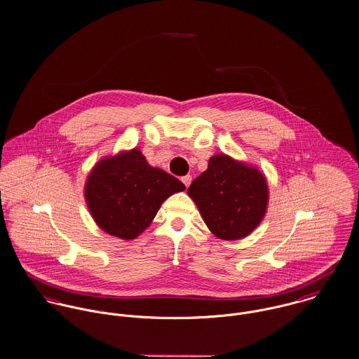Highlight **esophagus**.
Returning a JSON list of instances; mask_svg holds the SVG:
<instances>
[{"label":"esophagus","instance_id":"34e87169","mask_svg":"<svg viewBox=\"0 0 359 359\" xmlns=\"http://www.w3.org/2000/svg\"><path fill=\"white\" fill-rule=\"evenodd\" d=\"M191 180H193V179H191V176H190V175H187V176H183V177H182V182L184 183V186H186V187H189V186H190Z\"/></svg>","mask_w":359,"mask_h":359}]
</instances>
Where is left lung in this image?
<instances>
[{"instance_id":"8db88e82","label":"left lung","mask_w":359,"mask_h":359,"mask_svg":"<svg viewBox=\"0 0 359 359\" xmlns=\"http://www.w3.org/2000/svg\"><path fill=\"white\" fill-rule=\"evenodd\" d=\"M203 220L217 238L231 241L247 237L268 210L269 189L265 175L255 166L226 154H216L187 190Z\"/></svg>"}]
</instances>
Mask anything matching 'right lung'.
I'll return each instance as SVG.
<instances>
[{
    "instance_id": "right-lung-1",
    "label": "right lung",
    "mask_w": 359,
    "mask_h": 359,
    "mask_svg": "<svg viewBox=\"0 0 359 359\" xmlns=\"http://www.w3.org/2000/svg\"><path fill=\"white\" fill-rule=\"evenodd\" d=\"M186 190L175 176L151 166L139 148L100 159L87 176L84 198L105 233L133 240L151 224L163 201Z\"/></svg>"
}]
</instances>
